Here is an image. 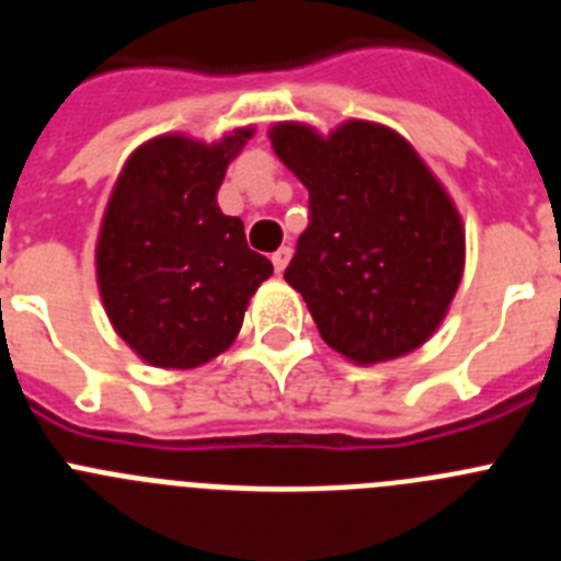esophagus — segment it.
I'll list each match as a JSON object with an SVG mask.
<instances>
[{
  "mask_svg": "<svg viewBox=\"0 0 561 561\" xmlns=\"http://www.w3.org/2000/svg\"><path fill=\"white\" fill-rule=\"evenodd\" d=\"M289 257H291L289 247H280V250H277V252H272V264H275L277 275H280V272L286 270V264H289Z\"/></svg>",
  "mask_w": 561,
  "mask_h": 561,
  "instance_id": "1",
  "label": "esophagus"
}]
</instances>
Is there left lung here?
I'll return each instance as SVG.
<instances>
[{
	"label": "left lung",
	"instance_id": "obj_1",
	"mask_svg": "<svg viewBox=\"0 0 561 561\" xmlns=\"http://www.w3.org/2000/svg\"><path fill=\"white\" fill-rule=\"evenodd\" d=\"M272 151L309 191V227L286 284L329 348L376 365L421 348L447 317L466 264L453 196L390 126L345 121L270 128Z\"/></svg>",
	"mask_w": 561,
	"mask_h": 561
}]
</instances>
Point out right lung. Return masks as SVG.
<instances>
[{
  "label": "right lung",
  "mask_w": 561,
  "mask_h": 561,
  "mask_svg": "<svg viewBox=\"0 0 561 561\" xmlns=\"http://www.w3.org/2000/svg\"><path fill=\"white\" fill-rule=\"evenodd\" d=\"M255 126L205 142L160 134L128 153L95 244L108 323L153 368L191 370L236 342L250 297L272 275L244 221L216 202Z\"/></svg>",
  "instance_id": "1"
}]
</instances>
